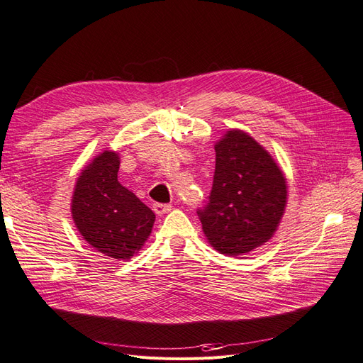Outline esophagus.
I'll return each mask as SVG.
<instances>
[{
    "instance_id": "obj_1",
    "label": "esophagus",
    "mask_w": 363,
    "mask_h": 363,
    "mask_svg": "<svg viewBox=\"0 0 363 363\" xmlns=\"http://www.w3.org/2000/svg\"><path fill=\"white\" fill-rule=\"evenodd\" d=\"M152 208L157 216H164V213L172 211V205H164V203H154Z\"/></svg>"
}]
</instances>
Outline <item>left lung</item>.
<instances>
[{"label": "left lung", "instance_id": "8db88e82", "mask_svg": "<svg viewBox=\"0 0 363 363\" xmlns=\"http://www.w3.org/2000/svg\"><path fill=\"white\" fill-rule=\"evenodd\" d=\"M216 154L209 203L197 213L213 250L242 256L278 230L287 205V179L274 157L242 130L225 131Z\"/></svg>", "mask_w": 363, "mask_h": 363}]
</instances>
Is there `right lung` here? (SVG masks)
I'll use <instances>...</instances> for the list:
<instances>
[{
    "label": "right lung",
    "instance_id": "right-lung-1",
    "mask_svg": "<svg viewBox=\"0 0 363 363\" xmlns=\"http://www.w3.org/2000/svg\"><path fill=\"white\" fill-rule=\"evenodd\" d=\"M119 154L103 151L76 181L72 217L86 242L104 256L128 260L152 232L155 213L118 181Z\"/></svg>",
    "mask_w": 363,
    "mask_h": 363
}]
</instances>
